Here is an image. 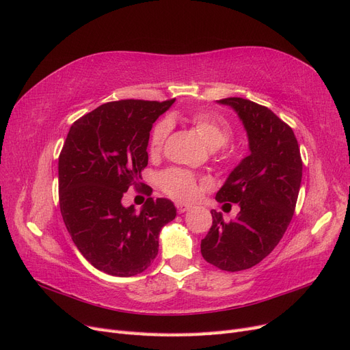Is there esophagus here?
I'll list each match as a JSON object with an SVG mask.
<instances>
[{
    "label": "esophagus",
    "mask_w": 350,
    "mask_h": 350,
    "mask_svg": "<svg viewBox=\"0 0 350 350\" xmlns=\"http://www.w3.org/2000/svg\"><path fill=\"white\" fill-rule=\"evenodd\" d=\"M189 208H193V206L185 204V203H176V210H178V213H185V211H188Z\"/></svg>",
    "instance_id": "1"
}]
</instances>
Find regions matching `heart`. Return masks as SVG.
<instances>
[{
	"instance_id": "heart-1",
	"label": "heart",
	"mask_w": 350,
	"mask_h": 350,
	"mask_svg": "<svg viewBox=\"0 0 350 350\" xmlns=\"http://www.w3.org/2000/svg\"><path fill=\"white\" fill-rule=\"evenodd\" d=\"M189 121H191L196 133L201 137V140L211 150H216L219 147L225 146L230 139L229 125L224 120L217 118V116L207 112H196L191 115ZM169 131H171V121L162 120L161 122H157L152 131L149 143V150L152 154L161 153ZM159 185H161L166 194L179 200H191L198 191L197 178L193 174L176 167L166 169V171L159 175Z\"/></svg>"
}]
</instances>
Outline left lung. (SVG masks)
Segmentation results:
<instances>
[{"label":"left lung","instance_id":"1","mask_svg":"<svg viewBox=\"0 0 350 350\" xmlns=\"http://www.w3.org/2000/svg\"><path fill=\"white\" fill-rule=\"evenodd\" d=\"M237 112L247 131L250 154L221 187L219 203H238L235 220L211 210L213 225L201 239V256L225 271L256 266L276 248L288 229L302 179V159L291 126L269 108L242 98L217 100Z\"/></svg>","mask_w":350,"mask_h":350}]
</instances>
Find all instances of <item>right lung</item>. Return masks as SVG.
Listing matches in <instances>:
<instances>
[{"mask_svg": "<svg viewBox=\"0 0 350 350\" xmlns=\"http://www.w3.org/2000/svg\"><path fill=\"white\" fill-rule=\"evenodd\" d=\"M175 99L108 102L71 125L58 159L59 208L68 234L93 267L130 278L150 266L161 229L174 220L171 200H146L140 211L122 197L149 162L153 122ZM150 196L152 188L143 185Z\"/></svg>", "mask_w": 350, "mask_h": 350, "instance_id": "obj_1", "label": "right lung"}]
</instances>
